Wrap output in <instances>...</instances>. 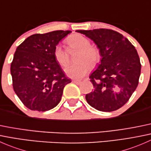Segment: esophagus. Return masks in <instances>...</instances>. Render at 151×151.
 <instances>
[{"mask_svg":"<svg viewBox=\"0 0 151 151\" xmlns=\"http://www.w3.org/2000/svg\"><path fill=\"white\" fill-rule=\"evenodd\" d=\"M72 82H73V83H75V84H77V85L81 84V83H82V82L80 81V80H73Z\"/></svg>","mask_w":151,"mask_h":151,"instance_id":"esophagus-1","label":"esophagus"}]
</instances>
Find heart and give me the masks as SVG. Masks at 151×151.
<instances>
[{
  "label": "heart",
  "instance_id": "1",
  "mask_svg": "<svg viewBox=\"0 0 151 151\" xmlns=\"http://www.w3.org/2000/svg\"><path fill=\"white\" fill-rule=\"evenodd\" d=\"M65 42L69 50L77 51L75 58L77 63L65 68V72L68 77L74 79L82 78L90 71V66L95 68L101 61L100 49L96 45H91V41L86 36L80 33H73L66 38ZM53 55L60 66L64 67L68 63V53L60 45L55 47Z\"/></svg>",
  "mask_w": 151,
  "mask_h": 151
}]
</instances>
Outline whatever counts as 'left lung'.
Segmentation results:
<instances>
[{
  "mask_svg": "<svg viewBox=\"0 0 151 151\" xmlns=\"http://www.w3.org/2000/svg\"><path fill=\"white\" fill-rule=\"evenodd\" d=\"M92 39L101 53V63L89 78L94 91L87 102L102 112H112L126 104L139 83L141 63L134 46L118 32L106 28L78 30Z\"/></svg>",
  "mask_w": 151,
  "mask_h": 151,
  "instance_id": "8db88e82",
  "label": "left lung"
}]
</instances>
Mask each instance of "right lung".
Returning <instances> with one entry per match:
<instances>
[{
    "mask_svg": "<svg viewBox=\"0 0 151 151\" xmlns=\"http://www.w3.org/2000/svg\"><path fill=\"white\" fill-rule=\"evenodd\" d=\"M71 31L36 33L17 48L11 63L14 92L26 107L45 112L57 106L71 80L55 60L54 48Z\"/></svg>",
    "mask_w": 151,
    "mask_h": 151,
    "instance_id": "1",
    "label": "right lung"
}]
</instances>
